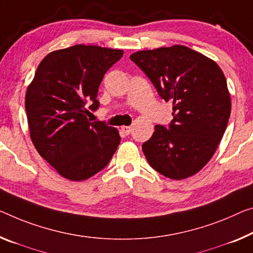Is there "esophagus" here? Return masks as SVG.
<instances>
[{"label":"esophagus","instance_id":"obj_1","mask_svg":"<svg viewBox=\"0 0 253 253\" xmlns=\"http://www.w3.org/2000/svg\"><path fill=\"white\" fill-rule=\"evenodd\" d=\"M121 130L124 134H130L131 133V126H121Z\"/></svg>","mask_w":253,"mask_h":253}]
</instances>
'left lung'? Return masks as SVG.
Returning <instances> with one entry per match:
<instances>
[{
	"label": "left lung",
	"mask_w": 253,
	"mask_h": 253,
	"mask_svg": "<svg viewBox=\"0 0 253 253\" xmlns=\"http://www.w3.org/2000/svg\"><path fill=\"white\" fill-rule=\"evenodd\" d=\"M130 60L149 78L161 98L173 103L170 123L155 126L142 143L149 165L173 180L198 173L212 157L230 119L223 71L203 54L181 45L140 50Z\"/></svg>",
	"instance_id": "obj_1"
}]
</instances>
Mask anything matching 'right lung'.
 I'll list each match as a JSON object with an SVG mask.
<instances>
[{"instance_id": "1", "label": "right lung", "mask_w": 253, "mask_h": 253, "mask_svg": "<svg viewBox=\"0 0 253 253\" xmlns=\"http://www.w3.org/2000/svg\"><path fill=\"white\" fill-rule=\"evenodd\" d=\"M123 50L76 45L49 53L27 89L26 113L30 138L41 156L62 176L81 181L108 163L121 141L118 130L90 122L98 110L99 84Z\"/></svg>"}]
</instances>
